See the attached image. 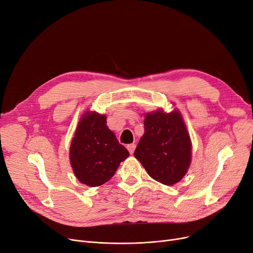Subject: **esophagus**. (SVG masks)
Returning <instances> with one entry per match:
<instances>
[{
  "instance_id": "1",
  "label": "esophagus",
  "mask_w": 253,
  "mask_h": 253,
  "mask_svg": "<svg viewBox=\"0 0 253 253\" xmlns=\"http://www.w3.org/2000/svg\"><path fill=\"white\" fill-rule=\"evenodd\" d=\"M126 147H127V150L129 151V154L132 155V154H134V151H135L136 144H134V143H132V144H128Z\"/></svg>"
}]
</instances>
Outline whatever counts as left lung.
<instances>
[{
  "instance_id": "1",
  "label": "left lung",
  "mask_w": 253,
  "mask_h": 253,
  "mask_svg": "<svg viewBox=\"0 0 253 253\" xmlns=\"http://www.w3.org/2000/svg\"><path fill=\"white\" fill-rule=\"evenodd\" d=\"M146 172L161 184H176L191 163V140L177 110L145 114L144 135L134 153Z\"/></svg>"
}]
</instances>
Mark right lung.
<instances>
[{"label": "right lung", "instance_id": "add662e5", "mask_svg": "<svg viewBox=\"0 0 253 253\" xmlns=\"http://www.w3.org/2000/svg\"><path fill=\"white\" fill-rule=\"evenodd\" d=\"M128 156L127 149L107 126L106 115H83L69 148L70 164L81 183L89 187L107 183Z\"/></svg>", "mask_w": 253, "mask_h": 253}]
</instances>
